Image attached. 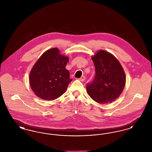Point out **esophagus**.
Listing matches in <instances>:
<instances>
[{"label":"esophagus","mask_w":152,"mask_h":152,"mask_svg":"<svg viewBox=\"0 0 152 152\" xmlns=\"http://www.w3.org/2000/svg\"><path fill=\"white\" fill-rule=\"evenodd\" d=\"M85 76H81L80 78L79 79L80 81H84V80H85Z\"/></svg>","instance_id":"34e87169"}]
</instances>
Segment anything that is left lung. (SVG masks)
<instances>
[{
	"label": "left lung",
	"instance_id": "obj_1",
	"mask_svg": "<svg viewBox=\"0 0 152 152\" xmlns=\"http://www.w3.org/2000/svg\"><path fill=\"white\" fill-rule=\"evenodd\" d=\"M92 59L96 75L92 83L87 84L88 94L99 103L115 101L125 85L126 77L122 66L113 55L104 50L98 51Z\"/></svg>",
	"mask_w": 152,
	"mask_h": 152
}]
</instances>
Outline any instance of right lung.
Masks as SVG:
<instances>
[{
  "instance_id": "right-lung-1",
  "label": "right lung",
  "mask_w": 152,
  "mask_h": 152,
  "mask_svg": "<svg viewBox=\"0 0 152 152\" xmlns=\"http://www.w3.org/2000/svg\"><path fill=\"white\" fill-rule=\"evenodd\" d=\"M68 58L60 54L57 48L45 51L32 67L29 80L36 96L45 100H53L65 93L72 79L65 69Z\"/></svg>"
}]
</instances>
